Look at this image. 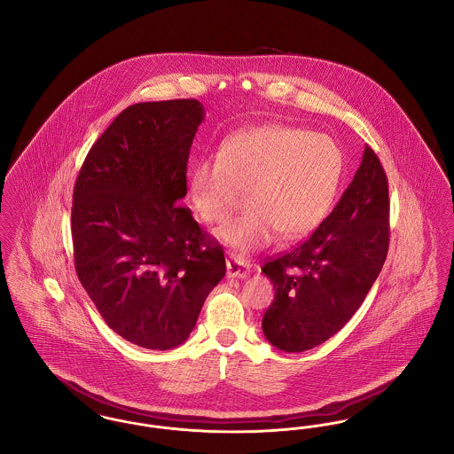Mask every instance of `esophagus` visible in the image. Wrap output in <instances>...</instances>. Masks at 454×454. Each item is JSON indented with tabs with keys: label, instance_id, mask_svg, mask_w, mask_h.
<instances>
[{
	"label": "esophagus",
	"instance_id": "1",
	"mask_svg": "<svg viewBox=\"0 0 454 454\" xmlns=\"http://www.w3.org/2000/svg\"><path fill=\"white\" fill-rule=\"evenodd\" d=\"M226 267H228V276L230 278L243 279L250 274V263L247 260L238 259V257H230L226 260Z\"/></svg>",
	"mask_w": 454,
	"mask_h": 454
}]
</instances>
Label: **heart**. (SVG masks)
Instances as JSON below:
<instances>
[{"label":"heart","mask_w":454,"mask_h":454,"mask_svg":"<svg viewBox=\"0 0 454 454\" xmlns=\"http://www.w3.org/2000/svg\"><path fill=\"white\" fill-rule=\"evenodd\" d=\"M342 175L344 154L330 136L263 124L230 136L216 161H199L189 194L199 217L219 224L245 192L248 207L219 228L216 237L247 254L270 243L279 231L287 239L311 233L330 211Z\"/></svg>","instance_id":"obj_1"}]
</instances>
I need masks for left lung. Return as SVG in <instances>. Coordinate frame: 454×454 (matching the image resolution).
Listing matches in <instances>:
<instances>
[{
	"mask_svg": "<svg viewBox=\"0 0 454 454\" xmlns=\"http://www.w3.org/2000/svg\"><path fill=\"white\" fill-rule=\"evenodd\" d=\"M388 245V178L366 146L354 180L313 235L263 263L276 291L262 318L267 340L302 352L335 335L366 300Z\"/></svg>",
	"mask_w": 454,
	"mask_h": 454,
	"instance_id": "8db88e82",
	"label": "left lung"
}]
</instances>
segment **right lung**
Listing matches in <instances>:
<instances>
[{
	"label": "right lung",
	"instance_id": "add662e5",
	"mask_svg": "<svg viewBox=\"0 0 454 454\" xmlns=\"http://www.w3.org/2000/svg\"><path fill=\"white\" fill-rule=\"evenodd\" d=\"M202 119L194 98L130 106L90 148L74 184L78 279L106 324L134 346L184 344L226 274L216 238L180 206Z\"/></svg>",
	"mask_w": 454,
	"mask_h": 454
}]
</instances>
